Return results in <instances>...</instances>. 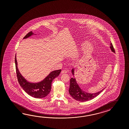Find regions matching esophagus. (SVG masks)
I'll list each match as a JSON object with an SVG mask.
<instances>
[{
	"label": "esophagus",
	"instance_id": "obj_1",
	"mask_svg": "<svg viewBox=\"0 0 129 129\" xmlns=\"http://www.w3.org/2000/svg\"><path fill=\"white\" fill-rule=\"evenodd\" d=\"M68 73V71H67V70H62V71H61V74H66V73Z\"/></svg>",
	"mask_w": 129,
	"mask_h": 129
}]
</instances>
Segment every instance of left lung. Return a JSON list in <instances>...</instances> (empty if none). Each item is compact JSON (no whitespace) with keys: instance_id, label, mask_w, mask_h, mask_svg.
Here are the masks:
<instances>
[{"instance_id":"obj_1","label":"left lung","mask_w":129,"mask_h":129,"mask_svg":"<svg viewBox=\"0 0 129 129\" xmlns=\"http://www.w3.org/2000/svg\"><path fill=\"white\" fill-rule=\"evenodd\" d=\"M110 48L111 51L115 53V51L113 47L112 43H110ZM73 75H74V69H72ZM104 89L102 90L95 93H89L85 91H83L77 84L76 81V79L71 78L70 80V86H69V94L75 100L80 102H86L89 101L97 96L98 94L103 91Z\"/></svg>"}]
</instances>
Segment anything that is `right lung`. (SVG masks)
<instances>
[{"label":"right lung","instance_id":"obj_1","mask_svg":"<svg viewBox=\"0 0 129 129\" xmlns=\"http://www.w3.org/2000/svg\"><path fill=\"white\" fill-rule=\"evenodd\" d=\"M34 35L30 31L25 35L23 39L27 38ZM16 74L19 84L23 90L29 95L36 98H45L50 93L51 89V83L54 79L59 76L61 69L53 71L42 80L37 83H31L27 81L19 72L17 67L16 56L15 57Z\"/></svg>","mask_w":129,"mask_h":129}]
</instances>
